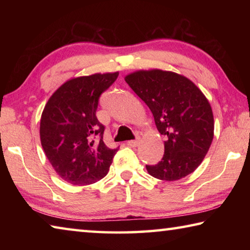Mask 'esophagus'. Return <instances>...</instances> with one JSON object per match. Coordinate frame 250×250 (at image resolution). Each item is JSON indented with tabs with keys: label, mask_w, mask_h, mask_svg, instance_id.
Wrapping results in <instances>:
<instances>
[{
	"label": "esophagus",
	"mask_w": 250,
	"mask_h": 250,
	"mask_svg": "<svg viewBox=\"0 0 250 250\" xmlns=\"http://www.w3.org/2000/svg\"><path fill=\"white\" fill-rule=\"evenodd\" d=\"M139 138H137L135 139V140H130V141H128L126 142V145H128L129 146H137L138 145H139Z\"/></svg>",
	"instance_id": "esophagus-1"
}]
</instances>
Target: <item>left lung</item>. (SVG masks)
Instances as JSON below:
<instances>
[{
  "mask_svg": "<svg viewBox=\"0 0 250 250\" xmlns=\"http://www.w3.org/2000/svg\"><path fill=\"white\" fill-rule=\"evenodd\" d=\"M153 113L159 132L167 138L164 155L149 174L176 181L191 174L204 160L214 137L210 104L184 76L160 69L139 70L125 78Z\"/></svg>",
  "mask_w": 250,
  "mask_h": 250,
  "instance_id": "obj_1",
  "label": "left lung"
}]
</instances>
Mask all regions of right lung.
I'll list each match as a JSON object with an SVG mask.
<instances>
[{
	"label": "right lung",
	"instance_id": "add662e5",
	"mask_svg": "<svg viewBox=\"0 0 250 250\" xmlns=\"http://www.w3.org/2000/svg\"><path fill=\"white\" fill-rule=\"evenodd\" d=\"M119 73L73 78L46 104L41 118V142L54 170L73 185L96 183L107 175L119 147L104 142V125L97 119L99 98Z\"/></svg>",
	"mask_w": 250,
	"mask_h": 250
}]
</instances>
